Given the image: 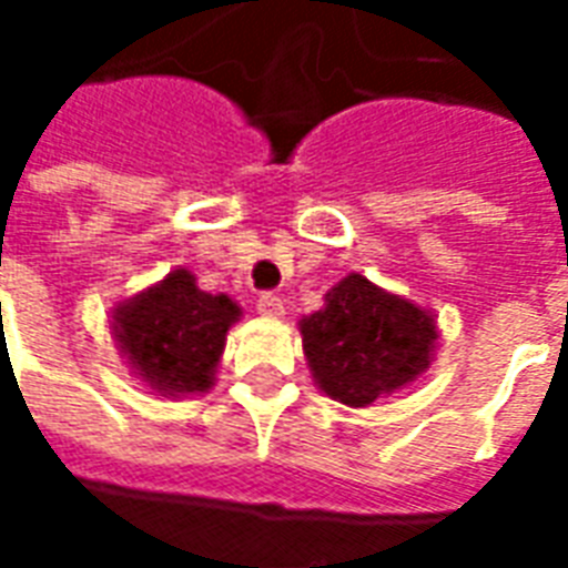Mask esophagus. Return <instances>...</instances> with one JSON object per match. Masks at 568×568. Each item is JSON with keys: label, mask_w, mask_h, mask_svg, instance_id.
<instances>
[{"label": "esophagus", "mask_w": 568, "mask_h": 568, "mask_svg": "<svg viewBox=\"0 0 568 568\" xmlns=\"http://www.w3.org/2000/svg\"><path fill=\"white\" fill-rule=\"evenodd\" d=\"M255 307H258V313L264 316V320H280V316L285 313L283 297L271 295V292H264V295L258 297V304H255Z\"/></svg>", "instance_id": "esophagus-1"}]
</instances>
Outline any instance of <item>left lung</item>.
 <instances>
[{
	"mask_svg": "<svg viewBox=\"0 0 568 568\" xmlns=\"http://www.w3.org/2000/svg\"><path fill=\"white\" fill-rule=\"evenodd\" d=\"M310 374L322 393L349 407H368L417 381L438 346L435 313L346 273L325 304L297 322Z\"/></svg>",
	"mask_w": 568,
	"mask_h": 568,
	"instance_id": "8db88e82",
	"label": "left lung"
}]
</instances>
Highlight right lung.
Instances as JSON below:
<instances>
[{
    "mask_svg": "<svg viewBox=\"0 0 568 568\" xmlns=\"http://www.w3.org/2000/svg\"><path fill=\"white\" fill-rule=\"evenodd\" d=\"M236 320L234 297L203 292L194 273L175 267L140 295L118 301L109 328L136 381L163 398H185L215 386Z\"/></svg>",
    "mask_w": 568,
    "mask_h": 568,
    "instance_id": "obj_1",
    "label": "right lung"
}]
</instances>
